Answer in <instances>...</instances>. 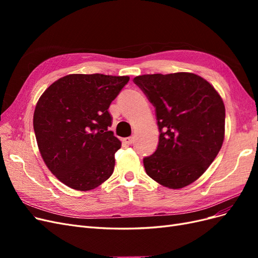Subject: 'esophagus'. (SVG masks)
Returning a JSON list of instances; mask_svg holds the SVG:
<instances>
[{
	"instance_id": "obj_1",
	"label": "esophagus",
	"mask_w": 258,
	"mask_h": 258,
	"mask_svg": "<svg viewBox=\"0 0 258 258\" xmlns=\"http://www.w3.org/2000/svg\"><path fill=\"white\" fill-rule=\"evenodd\" d=\"M132 142H134V137H128V138L123 139V143H126L128 145L132 144Z\"/></svg>"
}]
</instances>
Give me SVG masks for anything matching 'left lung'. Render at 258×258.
Wrapping results in <instances>:
<instances>
[{
	"mask_svg": "<svg viewBox=\"0 0 258 258\" xmlns=\"http://www.w3.org/2000/svg\"><path fill=\"white\" fill-rule=\"evenodd\" d=\"M134 83L154 105L159 130L157 148L143 158L146 173L169 188H183L205 173L221 150L223 100L192 73L145 74Z\"/></svg>",
	"mask_w": 258,
	"mask_h": 258,
	"instance_id": "left-lung-1",
	"label": "left lung"
}]
</instances>
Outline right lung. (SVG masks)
<instances>
[{
	"label": "right lung",
	"instance_id": "add662e5",
	"mask_svg": "<svg viewBox=\"0 0 258 258\" xmlns=\"http://www.w3.org/2000/svg\"><path fill=\"white\" fill-rule=\"evenodd\" d=\"M128 82V76L70 74L38 99L33 116L36 142L60 182L85 191L112 175L121 143L108 130V107Z\"/></svg>",
	"mask_w": 258,
	"mask_h": 258
}]
</instances>
